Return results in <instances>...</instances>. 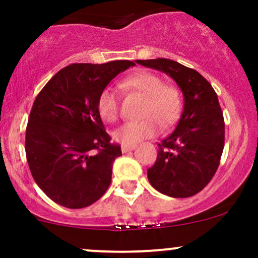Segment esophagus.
<instances>
[{
	"label": "esophagus",
	"mask_w": 258,
	"mask_h": 258,
	"mask_svg": "<svg viewBox=\"0 0 258 258\" xmlns=\"http://www.w3.org/2000/svg\"><path fill=\"white\" fill-rule=\"evenodd\" d=\"M135 148H136V146H135V145H122L121 146V150H122V152H123V153L130 152V151H134Z\"/></svg>",
	"instance_id": "1"
}]
</instances>
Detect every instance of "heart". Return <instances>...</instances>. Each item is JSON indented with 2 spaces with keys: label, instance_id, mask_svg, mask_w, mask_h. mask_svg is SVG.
<instances>
[{
  "label": "heart",
  "instance_id": "heart-1",
  "mask_svg": "<svg viewBox=\"0 0 258 258\" xmlns=\"http://www.w3.org/2000/svg\"><path fill=\"white\" fill-rule=\"evenodd\" d=\"M121 87L144 97L141 117L128 122L113 132L122 145H136L155 136L162 127H168L178 119L182 111V93L177 86L163 82L162 77L150 71H137L121 82ZM100 116L107 122H116L119 116V100L112 88L101 91L97 100Z\"/></svg>",
  "mask_w": 258,
  "mask_h": 258
}]
</instances>
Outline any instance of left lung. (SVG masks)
<instances>
[{
    "label": "left lung",
    "instance_id": "1",
    "mask_svg": "<svg viewBox=\"0 0 258 258\" xmlns=\"http://www.w3.org/2000/svg\"><path fill=\"white\" fill-rule=\"evenodd\" d=\"M172 77L184 97L175 131L158 144L156 162L147 170L153 188L175 199L199 194L220 166L225 146V119L211 83L196 70L168 58L136 59Z\"/></svg>",
    "mask_w": 258,
    "mask_h": 258
}]
</instances>
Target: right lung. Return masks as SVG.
I'll use <instances>...</instances> for the list:
<instances>
[{"label": "right lung", "mask_w": 258, "mask_h": 258, "mask_svg": "<svg viewBox=\"0 0 258 258\" xmlns=\"http://www.w3.org/2000/svg\"><path fill=\"white\" fill-rule=\"evenodd\" d=\"M127 59L72 63L40 91L26 127L25 150L32 177L46 195L67 209H83L107 191L121 146L111 142L100 113L101 91Z\"/></svg>", "instance_id": "add662e5"}]
</instances>
